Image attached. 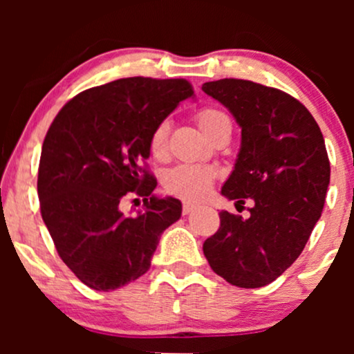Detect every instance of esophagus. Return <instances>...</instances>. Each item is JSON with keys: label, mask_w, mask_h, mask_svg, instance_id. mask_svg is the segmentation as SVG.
<instances>
[{"label": "esophagus", "mask_w": 354, "mask_h": 354, "mask_svg": "<svg viewBox=\"0 0 354 354\" xmlns=\"http://www.w3.org/2000/svg\"><path fill=\"white\" fill-rule=\"evenodd\" d=\"M193 209H196V205H194V203H189V201L183 203V214H189Z\"/></svg>", "instance_id": "34e87169"}]
</instances>
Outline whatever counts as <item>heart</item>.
Segmentation results:
<instances>
[{"instance_id":"1","label":"heart","mask_w":354,"mask_h":354,"mask_svg":"<svg viewBox=\"0 0 354 354\" xmlns=\"http://www.w3.org/2000/svg\"><path fill=\"white\" fill-rule=\"evenodd\" d=\"M196 121L201 131L209 138L214 129H218L223 123H228L230 120L219 109L203 108L196 113ZM168 121L158 123L154 126L151 135H149V153L158 160L165 158L166 151H168ZM214 176H216L214 169L205 168V166L178 165L165 173L163 185L166 191L174 194V196L185 198V200H200L209 191Z\"/></svg>"}]
</instances>
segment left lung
<instances>
[{
  "label": "left lung",
  "instance_id": "1",
  "mask_svg": "<svg viewBox=\"0 0 354 354\" xmlns=\"http://www.w3.org/2000/svg\"><path fill=\"white\" fill-rule=\"evenodd\" d=\"M203 91L241 126L236 165L221 194L254 203L248 219L221 211L203 253L234 286H266L301 254L323 211L331 173L323 135L306 106L281 89L225 78Z\"/></svg>",
  "mask_w": 354,
  "mask_h": 354
}]
</instances>
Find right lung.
Instances as JSON below:
<instances>
[{"instance_id": "right-lung-1", "label": "right lung", "mask_w": 354, "mask_h": 354, "mask_svg": "<svg viewBox=\"0 0 354 354\" xmlns=\"http://www.w3.org/2000/svg\"><path fill=\"white\" fill-rule=\"evenodd\" d=\"M193 93L181 78H123L80 93L53 120L39 158V208L59 258L93 290L143 276L161 233L180 219L176 198L153 194L158 183L145 160L154 126ZM131 194L145 209L126 217L120 203Z\"/></svg>"}]
</instances>
